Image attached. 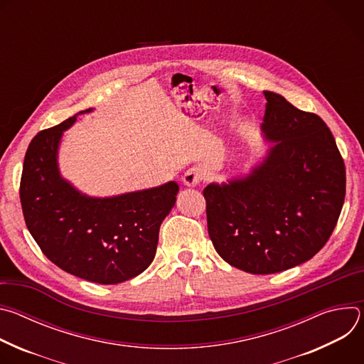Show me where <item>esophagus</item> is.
Masks as SVG:
<instances>
[{
	"instance_id": "34e87169",
	"label": "esophagus",
	"mask_w": 364,
	"mask_h": 364,
	"mask_svg": "<svg viewBox=\"0 0 364 364\" xmlns=\"http://www.w3.org/2000/svg\"><path fill=\"white\" fill-rule=\"evenodd\" d=\"M201 180V171L197 167L187 170L183 176V184L187 187H196Z\"/></svg>"
}]
</instances>
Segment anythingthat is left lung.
Masks as SVG:
<instances>
[{
	"instance_id": "left-lung-1",
	"label": "left lung",
	"mask_w": 364,
	"mask_h": 364,
	"mask_svg": "<svg viewBox=\"0 0 364 364\" xmlns=\"http://www.w3.org/2000/svg\"><path fill=\"white\" fill-rule=\"evenodd\" d=\"M264 95L265 157L203 190L216 252L255 275L309 261L330 239L346 196L344 161L326 122L278 93Z\"/></svg>"
}]
</instances>
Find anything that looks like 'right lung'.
<instances>
[{"label": "right lung", "instance_id": "right-lung-1", "mask_svg": "<svg viewBox=\"0 0 364 364\" xmlns=\"http://www.w3.org/2000/svg\"><path fill=\"white\" fill-rule=\"evenodd\" d=\"M93 108L38 132L26 152L20 200L26 225L41 252L77 278L112 285L142 274L154 261L163 220L176 204L178 184L93 197L59 168L63 132Z\"/></svg>", "mask_w": 364, "mask_h": 364}]
</instances>
